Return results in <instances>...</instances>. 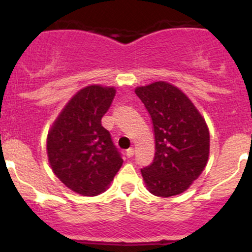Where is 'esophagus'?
<instances>
[{"label":"esophagus","mask_w":252,"mask_h":252,"mask_svg":"<svg viewBox=\"0 0 252 252\" xmlns=\"http://www.w3.org/2000/svg\"><path fill=\"white\" fill-rule=\"evenodd\" d=\"M134 153H135V150H134V148H129L128 150H126V156H128V158H132V156H134Z\"/></svg>","instance_id":"obj_1"}]
</instances>
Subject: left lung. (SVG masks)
<instances>
[{"label":"left lung","mask_w":252,"mask_h":252,"mask_svg":"<svg viewBox=\"0 0 252 252\" xmlns=\"http://www.w3.org/2000/svg\"><path fill=\"white\" fill-rule=\"evenodd\" d=\"M152 117L155 156L141 169L149 192L168 198L185 192L206 167L210 132L200 112L181 90L166 82L136 88Z\"/></svg>","instance_id":"obj_1"}]
</instances>
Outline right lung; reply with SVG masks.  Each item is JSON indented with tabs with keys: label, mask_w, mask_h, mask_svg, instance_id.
I'll use <instances>...</instances> for the list:
<instances>
[{
	"label": "right lung",
	"mask_w": 252,
	"mask_h": 252,
	"mask_svg": "<svg viewBox=\"0 0 252 252\" xmlns=\"http://www.w3.org/2000/svg\"><path fill=\"white\" fill-rule=\"evenodd\" d=\"M116 90L90 85L78 91L53 123L47 136L48 161L60 181L82 195L108 189L123 160L102 126Z\"/></svg>",
	"instance_id": "right-lung-1"
}]
</instances>
